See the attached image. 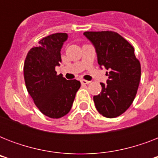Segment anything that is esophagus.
I'll return each instance as SVG.
<instances>
[{
    "mask_svg": "<svg viewBox=\"0 0 158 158\" xmlns=\"http://www.w3.org/2000/svg\"><path fill=\"white\" fill-rule=\"evenodd\" d=\"M80 82H81L82 85H86V84H89V83H90V81H88V80H84V79L81 80Z\"/></svg>",
    "mask_w": 158,
    "mask_h": 158,
    "instance_id": "1",
    "label": "esophagus"
}]
</instances>
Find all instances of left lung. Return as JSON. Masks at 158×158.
<instances>
[{
    "mask_svg": "<svg viewBox=\"0 0 158 158\" xmlns=\"http://www.w3.org/2000/svg\"><path fill=\"white\" fill-rule=\"evenodd\" d=\"M95 48L100 67H105L106 84L94 97L97 110L107 118H115L130 107L137 94L141 66L130 43L115 32H84Z\"/></svg>",
    "mask_w": 158,
    "mask_h": 158,
    "instance_id": "1",
    "label": "left lung"
}]
</instances>
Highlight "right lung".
Here are the masks:
<instances>
[{"instance_id":"right-lung-1","label":"right lung","mask_w":158,"mask_h":158,"mask_svg":"<svg viewBox=\"0 0 158 158\" xmlns=\"http://www.w3.org/2000/svg\"><path fill=\"white\" fill-rule=\"evenodd\" d=\"M67 38L64 33L43 38L38 47L29 50L23 64L28 94L41 112L53 119L69 113L80 88V82L67 80L55 70L61 62L60 50Z\"/></svg>"}]
</instances>
